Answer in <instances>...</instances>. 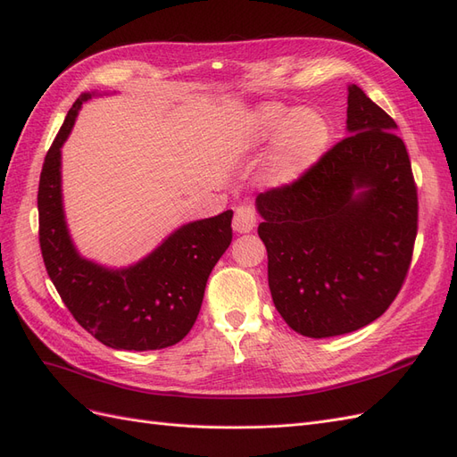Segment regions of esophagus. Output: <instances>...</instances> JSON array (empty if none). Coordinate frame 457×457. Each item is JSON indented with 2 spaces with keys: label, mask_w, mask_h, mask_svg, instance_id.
<instances>
[{
  "label": "esophagus",
  "mask_w": 457,
  "mask_h": 457,
  "mask_svg": "<svg viewBox=\"0 0 457 457\" xmlns=\"http://www.w3.org/2000/svg\"><path fill=\"white\" fill-rule=\"evenodd\" d=\"M255 223H257V215H255V207L252 204H242L237 207V210H234L232 228L237 232H240V234L252 232Z\"/></svg>",
  "instance_id": "34e87169"
}]
</instances>
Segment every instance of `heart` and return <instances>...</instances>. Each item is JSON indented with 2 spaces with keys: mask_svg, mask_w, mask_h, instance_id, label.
I'll list each match as a JSON object with an SVG mask.
<instances>
[{
  "mask_svg": "<svg viewBox=\"0 0 457 457\" xmlns=\"http://www.w3.org/2000/svg\"><path fill=\"white\" fill-rule=\"evenodd\" d=\"M274 145L262 171V181L272 188L297 183L324 156L329 126L314 110H292L280 104H262L247 116L230 137L237 152H252L261 145Z\"/></svg>",
  "mask_w": 457,
  "mask_h": 457,
  "instance_id": "obj_1",
  "label": "heart"
}]
</instances>
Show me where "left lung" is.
Wrapping results in <instances>:
<instances>
[{
    "instance_id": "8db88e82",
    "label": "left lung",
    "mask_w": 457,
    "mask_h": 457,
    "mask_svg": "<svg viewBox=\"0 0 457 457\" xmlns=\"http://www.w3.org/2000/svg\"><path fill=\"white\" fill-rule=\"evenodd\" d=\"M347 129L297 183L257 196L269 287L307 337L361 329L389 309L411 262L418 188L395 120L349 86Z\"/></svg>"
}]
</instances>
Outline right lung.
Returning <instances> with one entry per match:
<instances>
[{"label": "right lung", "instance_id": "right-lung-1", "mask_svg": "<svg viewBox=\"0 0 457 457\" xmlns=\"http://www.w3.org/2000/svg\"><path fill=\"white\" fill-rule=\"evenodd\" d=\"M79 95L47 152L39 175V247L51 282L76 322L106 347L156 351L181 341L195 326L207 278L232 242V212L195 220L170 234L128 269H106L81 257L66 228L61 146L71 135Z\"/></svg>", "mask_w": 457, "mask_h": 457}]
</instances>
